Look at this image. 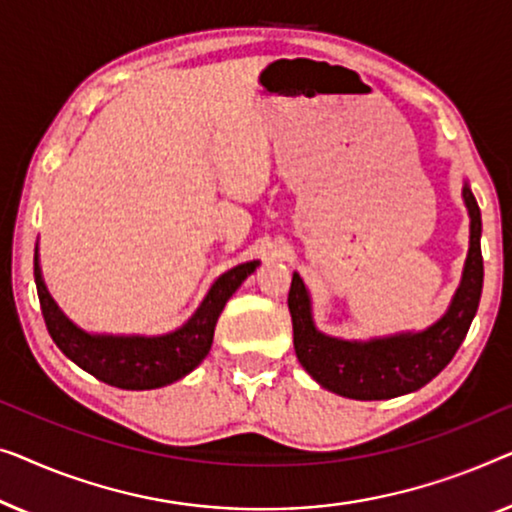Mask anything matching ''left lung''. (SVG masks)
<instances>
[{
    "mask_svg": "<svg viewBox=\"0 0 512 512\" xmlns=\"http://www.w3.org/2000/svg\"><path fill=\"white\" fill-rule=\"evenodd\" d=\"M469 211V255L462 280L448 311L422 331H399L369 341H345L315 327L311 292L297 271L292 273L290 306L294 352L315 383L325 390L359 401L394 399L420 390L434 380L466 338L482 294V220L469 183L462 187Z\"/></svg>",
    "mask_w": 512,
    "mask_h": 512,
    "instance_id": "left-lung-1",
    "label": "left lung"
}]
</instances>
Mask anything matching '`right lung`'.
I'll use <instances>...</instances> for the list:
<instances>
[{
    "mask_svg": "<svg viewBox=\"0 0 512 512\" xmlns=\"http://www.w3.org/2000/svg\"><path fill=\"white\" fill-rule=\"evenodd\" d=\"M257 266L259 259H253V262L239 264L222 273L208 287L204 301L192 313V318L183 327L160 336L92 334L71 322L43 283L39 248L34 253V280H37L41 313L48 334L71 362L102 383L120 387V390H157V387L185 378L204 362L211 350L213 331L222 308Z\"/></svg>",
    "mask_w": 512,
    "mask_h": 512,
    "instance_id": "add662e5",
    "label": "right lung"
}]
</instances>
